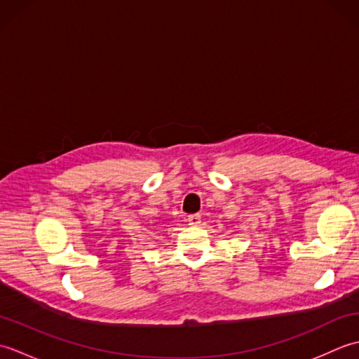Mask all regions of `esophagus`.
Instances as JSON below:
<instances>
[{
  "mask_svg": "<svg viewBox=\"0 0 359 359\" xmlns=\"http://www.w3.org/2000/svg\"><path fill=\"white\" fill-rule=\"evenodd\" d=\"M188 225H191V226H197L201 224V215H189L188 216Z\"/></svg>",
  "mask_w": 359,
  "mask_h": 359,
  "instance_id": "1",
  "label": "esophagus"
}]
</instances>
